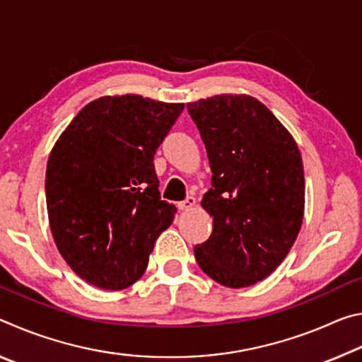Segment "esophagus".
Wrapping results in <instances>:
<instances>
[{"mask_svg":"<svg viewBox=\"0 0 362 362\" xmlns=\"http://www.w3.org/2000/svg\"><path fill=\"white\" fill-rule=\"evenodd\" d=\"M194 204H196V198H194V196H188V198H187L185 201H180V203L177 204V206H179L180 211H188V209H192V207H193Z\"/></svg>","mask_w":362,"mask_h":362,"instance_id":"34e87169","label":"esophagus"}]
</instances>
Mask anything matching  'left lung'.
Returning a JSON list of instances; mask_svg holds the SVG:
<instances>
[{"instance_id":"left-lung-1","label":"left lung","mask_w":362,"mask_h":362,"mask_svg":"<svg viewBox=\"0 0 362 362\" xmlns=\"http://www.w3.org/2000/svg\"><path fill=\"white\" fill-rule=\"evenodd\" d=\"M212 170L201 206L209 240L194 246L207 276L225 287L269 276L297 240L305 212L302 155L281 121L255 97L220 94L187 103Z\"/></svg>"}]
</instances>
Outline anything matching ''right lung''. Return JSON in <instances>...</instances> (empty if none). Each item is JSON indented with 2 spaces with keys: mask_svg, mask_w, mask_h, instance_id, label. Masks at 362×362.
<instances>
[{
  "mask_svg": "<svg viewBox=\"0 0 362 362\" xmlns=\"http://www.w3.org/2000/svg\"><path fill=\"white\" fill-rule=\"evenodd\" d=\"M183 103L137 94L88 103L49 155L46 206L60 255L86 283L121 291L148 265L177 207L163 201L153 158Z\"/></svg>",
  "mask_w": 362,
  "mask_h": 362,
  "instance_id": "add662e5",
  "label": "right lung"
}]
</instances>
